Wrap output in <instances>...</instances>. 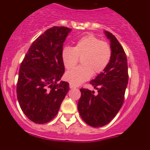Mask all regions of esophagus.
I'll return each mask as SVG.
<instances>
[{"label":"esophagus","mask_w":150,"mask_h":150,"mask_svg":"<svg viewBox=\"0 0 150 150\" xmlns=\"http://www.w3.org/2000/svg\"><path fill=\"white\" fill-rule=\"evenodd\" d=\"M77 87H78V86H75V85L72 83H69V88H77Z\"/></svg>","instance_id":"obj_1"}]
</instances>
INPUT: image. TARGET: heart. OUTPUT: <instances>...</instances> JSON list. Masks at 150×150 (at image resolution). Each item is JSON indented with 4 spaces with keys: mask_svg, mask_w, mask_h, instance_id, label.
<instances>
[{
    "mask_svg": "<svg viewBox=\"0 0 150 150\" xmlns=\"http://www.w3.org/2000/svg\"><path fill=\"white\" fill-rule=\"evenodd\" d=\"M81 58L82 65L66 74L70 83L79 85L88 80L93 74L103 72L112 58V48L107 42L102 41L93 35L80 38L74 47L66 46L62 52L63 64L67 69L77 65Z\"/></svg>",
    "mask_w": 150,
    "mask_h": 150,
    "instance_id": "1",
    "label": "heart"
}]
</instances>
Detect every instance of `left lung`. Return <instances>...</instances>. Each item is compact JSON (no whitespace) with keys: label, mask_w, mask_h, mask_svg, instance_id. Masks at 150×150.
Instances as JSON below:
<instances>
[{"label":"left lung","mask_w":150,"mask_h":150,"mask_svg":"<svg viewBox=\"0 0 150 150\" xmlns=\"http://www.w3.org/2000/svg\"><path fill=\"white\" fill-rule=\"evenodd\" d=\"M104 33L110 40L111 60L103 72L90 81L97 93L81 88L78 104L83 120L94 128L107 125L115 117L123 104L128 81V62L123 48L112 33Z\"/></svg>","instance_id":"1"}]
</instances>
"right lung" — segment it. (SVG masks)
I'll return each mask as SVG.
<instances>
[{"label":"right lung","mask_w":150,"mask_h":150,"mask_svg":"<svg viewBox=\"0 0 150 150\" xmlns=\"http://www.w3.org/2000/svg\"><path fill=\"white\" fill-rule=\"evenodd\" d=\"M71 29L53 27L30 46L20 65L16 86L18 102L31 121L46 123L54 118L69 91L61 80L64 72L63 43Z\"/></svg>","instance_id":"add662e5"}]
</instances>
